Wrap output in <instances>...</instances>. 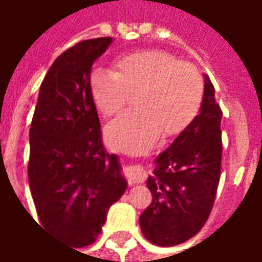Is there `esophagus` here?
<instances>
[{
    "mask_svg": "<svg viewBox=\"0 0 262 262\" xmlns=\"http://www.w3.org/2000/svg\"><path fill=\"white\" fill-rule=\"evenodd\" d=\"M127 178L132 184H140V182H144L147 180L148 171L140 164H133L130 167H127Z\"/></svg>",
    "mask_w": 262,
    "mask_h": 262,
    "instance_id": "obj_1",
    "label": "esophagus"
}]
</instances>
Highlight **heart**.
Wrapping results in <instances>:
<instances>
[{
  "label": "heart",
  "mask_w": 262,
  "mask_h": 262,
  "mask_svg": "<svg viewBox=\"0 0 262 262\" xmlns=\"http://www.w3.org/2000/svg\"><path fill=\"white\" fill-rule=\"evenodd\" d=\"M115 71L95 67L90 92L105 118L125 108L136 95V112L125 114L106 126V140L126 153H142L159 140L177 136L196 119L205 94L199 70L163 50H140L115 60Z\"/></svg>",
  "instance_id": "b5f03b06"
}]
</instances>
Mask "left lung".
Segmentation results:
<instances>
[{"instance_id":"left-lung-1","label":"left lung","mask_w":262,"mask_h":262,"mask_svg":"<svg viewBox=\"0 0 262 262\" xmlns=\"http://www.w3.org/2000/svg\"><path fill=\"white\" fill-rule=\"evenodd\" d=\"M222 109L205 75L201 112L170 147L156 159L147 188L153 201L140 214L148 242L171 247L187 242L206 223L220 180Z\"/></svg>"}]
</instances>
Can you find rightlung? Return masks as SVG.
Returning a JSON list of instances; mask_svg holds the SVG:
<instances>
[{
  "label": "right lung",
  "mask_w": 262,
  "mask_h": 262,
  "mask_svg": "<svg viewBox=\"0 0 262 262\" xmlns=\"http://www.w3.org/2000/svg\"><path fill=\"white\" fill-rule=\"evenodd\" d=\"M111 43L82 40L54 60L29 130L28 177L40 226L75 248L95 242L127 185L118 156L103 147L90 92L92 64Z\"/></svg>",
  "instance_id": "right-lung-1"
}]
</instances>
